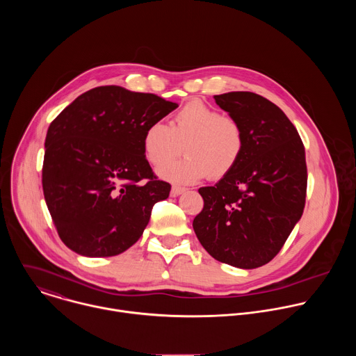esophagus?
Instances as JSON below:
<instances>
[{"mask_svg": "<svg viewBox=\"0 0 356 356\" xmlns=\"http://www.w3.org/2000/svg\"><path fill=\"white\" fill-rule=\"evenodd\" d=\"M186 191V188L184 187H180V186H173L172 187V191H170V194L173 195V197H176V195H180L181 193H184Z\"/></svg>", "mask_w": 356, "mask_h": 356, "instance_id": "esophagus-1", "label": "esophagus"}]
</instances>
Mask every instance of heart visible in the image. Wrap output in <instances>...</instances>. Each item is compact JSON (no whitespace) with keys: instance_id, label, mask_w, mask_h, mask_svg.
<instances>
[{"instance_id":"obj_1","label":"heart","mask_w":356,"mask_h":356,"mask_svg":"<svg viewBox=\"0 0 356 356\" xmlns=\"http://www.w3.org/2000/svg\"><path fill=\"white\" fill-rule=\"evenodd\" d=\"M143 154L155 168L175 159L185 147L188 156L159 169L161 177L180 184L210 176L220 180L238 165L245 150L241 122L200 101H191L173 117L170 127L163 122L147 125L142 139Z\"/></svg>"}]
</instances>
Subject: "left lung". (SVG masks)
<instances>
[{
	"instance_id": "obj_1",
	"label": "left lung",
	"mask_w": 356,
	"mask_h": 356,
	"mask_svg": "<svg viewBox=\"0 0 356 356\" xmlns=\"http://www.w3.org/2000/svg\"><path fill=\"white\" fill-rule=\"evenodd\" d=\"M214 98L241 122L245 150L228 176L198 188L204 207L193 228L214 259L255 269L277 255L302 216L306 152L294 125L265 97L231 91Z\"/></svg>"
}]
</instances>
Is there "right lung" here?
<instances>
[{"label":"right lung","mask_w":356,"mask_h":356,"mask_svg":"<svg viewBox=\"0 0 356 356\" xmlns=\"http://www.w3.org/2000/svg\"><path fill=\"white\" fill-rule=\"evenodd\" d=\"M179 106L150 92L101 86L50 124L42 187L63 243L88 258L115 257L143 234L170 184L152 172L142 139Z\"/></svg>","instance_id":"add662e5"}]
</instances>
